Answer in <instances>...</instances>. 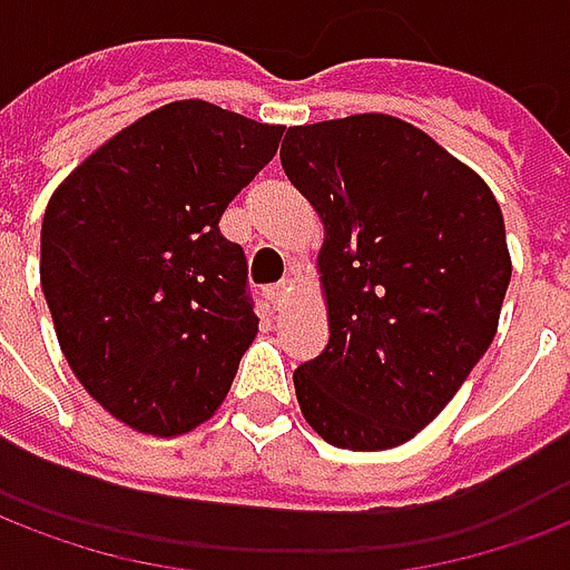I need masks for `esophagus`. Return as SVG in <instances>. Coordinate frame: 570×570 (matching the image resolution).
Segmentation results:
<instances>
[{
	"mask_svg": "<svg viewBox=\"0 0 570 570\" xmlns=\"http://www.w3.org/2000/svg\"><path fill=\"white\" fill-rule=\"evenodd\" d=\"M289 289H293V281H281V284L268 286L265 296H268V302H272L274 307H281L286 302V296H289Z\"/></svg>",
	"mask_w": 570,
	"mask_h": 570,
	"instance_id": "1",
	"label": "esophagus"
}]
</instances>
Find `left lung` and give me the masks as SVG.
Listing matches in <instances>:
<instances>
[{"label": "left lung", "instance_id": "8db88e82", "mask_svg": "<svg viewBox=\"0 0 570 570\" xmlns=\"http://www.w3.org/2000/svg\"><path fill=\"white\" fill-rule=\"evenodd\" d=\"M281 166L326 226L328 344L293 374L298 407L344 450L404 444L495 338L510 284L499 202L390 114L289 126Z\"/></svg>", "mask_w": 570, "mask_h": 570}]
</instances>
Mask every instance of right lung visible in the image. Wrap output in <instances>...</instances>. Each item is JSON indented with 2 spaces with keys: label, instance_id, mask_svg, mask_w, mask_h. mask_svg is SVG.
I'll return each instance as SVG.
<instances>
[{
  "label": "right lung",
  "instance_id": "right-lung-1",
  "mask_svg": "<svg viewBox=\"0 0 570 570\" xmlns=\"http://www.w3.org/2000/svg\"><path fill=\"white\" fill-rule=\"evenodd\" d=\"M281 135L202 99L163 105L50 196L41 289L62 356L129 429L184 435L226 399L259 317L220 217Z\"/></svg>",
  "mask_w": 570,
  "mask_h": 570
}]
</instances>
